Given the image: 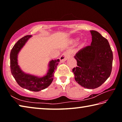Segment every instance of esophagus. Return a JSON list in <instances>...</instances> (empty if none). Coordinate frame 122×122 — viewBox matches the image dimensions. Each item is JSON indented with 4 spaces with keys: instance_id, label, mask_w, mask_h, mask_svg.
Segmentation results:
<instances>
[{
    "instance_id": "1",
    "label": "esophagus",
    "mask_w": 122,
    "mask_h": 122,
    "mask_svg": "<svg viewBox=\"0 0 122 122\" xmlns=\"http://www.w3.org/2000/svg\"><path fill=\"white\" fill-rule=\"evenodd\" d=\"M69 57V55L67 52H64L61 55L60 57V60L61 62H63L67 60Z\"/></svg>"
}]
</instances>
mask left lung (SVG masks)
<instances>
[{
  "instance_id": "1",
  "label": "left lung",
  "mask_w": 122,
  "mask_h": 122,
  "mask_svg": "<svg viewBox=\"0 0 122 122\" xmlns=\"http://www.w3.org/2000/svg\"><path fill=\"white\" fill-rule=\"evenodd\" d=\"M90 46L81 49L74 56L77 67L73 69L75 80L84 88L99 87L110 76L113 54L107 39L95 30H90Z\"/></svg>"
}]
</instances>
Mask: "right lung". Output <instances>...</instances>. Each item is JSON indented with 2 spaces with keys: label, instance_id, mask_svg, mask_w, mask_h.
<instances>
[{
  "label": "right lung",
  "instance_id": "obj_1",
  "mask_svg": "<svg viewBox=\"0 0 122 122\" xmlns=\"http://www.w3.org/2000/svg\"><path fill=\"white\" fill-rule=\"evenodd\" d=\"M31 36H25L14 45L10 53V68L12 75L21 87L33 92H39L48 87L52 82L55 71L56 69L60 60H52L49 62L48 72L43 77H38L22 71L18 64V54Z\"/></svg>",
  "mask_w": 122,
  "mask_h": 122
}]
</instances>
